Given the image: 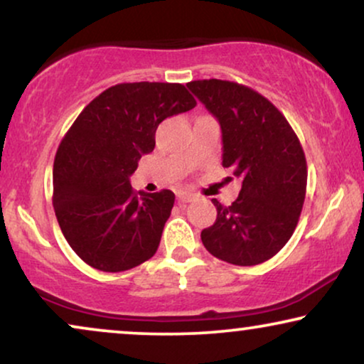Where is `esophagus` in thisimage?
<instances>
[{
	"label": "esophagus",
	"instance_id": "34e87169",
	"mask_svg": "<svg viewBox=\"0 0 364 364\" xmlns=\"http://www.w3.org/2000/svg\"><path fill=\"white\" fill-rule=\"evenodd\" d=\"M193 193H191V192H178V196H177V200H178V203H188V202H192L193 200Z\"/></svg>",
	"mask_w": 364,
	"mask_h": 364
}]
</instances>
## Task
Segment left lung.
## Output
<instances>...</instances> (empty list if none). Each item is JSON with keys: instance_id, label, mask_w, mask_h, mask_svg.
Returning <instances> with one entry per match:
<instances>
[{"instance_id": "1", "label": "left lung", "mask_w": 364, "mask_h": 364, "mask_svg": "<svg viewBox=\"0 0 364 364\" xmlns=\"http://www.w3.org/2000/svg\"><path fill=\"white\" fill-rule=\"evenodd\" d=\"M187 87L220 122L222 166L242 182L232 205L212 198L217 220L202 230L203 247L238 267L270 260L290 240L305 202L301 144L285 116L252 87L222 79Z\"/></svg>"}]
</instances>
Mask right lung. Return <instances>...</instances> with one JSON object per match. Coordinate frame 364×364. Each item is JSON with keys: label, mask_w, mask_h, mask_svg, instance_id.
<instances>
[{"label": "right lung", "mask_w": 364, "mask_h": 364, "mask_svg": "<svg viewBox=\"0 0 364 364\" xmlns=\"http://www.w3.org/2000/svg\"><path fill=\"white\" fill-rule=\"evenodd\" d=\"M196 106L183 84L122 82L92 99L69 127L54 157L53 205L87 265L124 272L157 252L176 196L136 192L129 177L156 147L159 124Z\"/></svg>", "instance_id": "1"}]
</instances>
